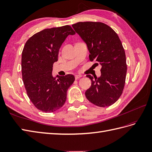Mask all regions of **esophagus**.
Wrapping results in <instances>:
<instances>
[{
  "label": "esophagus",
  "mask_w": 152,
  "mask_h": 152,
  "mask_svg": "<svg viewBox=\"0 0 152 152\" xmlns=\"http://www.w3.org/2000/svg\"><path fill=\"white\" fill-rule=\"evenodd\" d=\"M82 77V76L80 75H75V79L77 80V79L80 78V77Z\"/></svg>",
  "instance_id": "34e87169"
}]
</instances>
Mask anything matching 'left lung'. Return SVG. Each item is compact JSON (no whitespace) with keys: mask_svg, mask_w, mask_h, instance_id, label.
<instances>
[{"mask_svg":"<svg viewBox=\"0 0 152 152\" xmlns=\"http://www.w3.org/2000/svg\"><path fill=\"white\" fill-rule=\"evenodd\" d=\"M86 43L89 60L102 65L99 77L87 75L91 86L85 92L87 99L96 106L109 107L118 100L125 83L126 55L120 39L110 26L100 22H80L72 25Z\"/></svg>","mask_w":152,"mask_h":152,"instance_id":"8db88e82","label":"left lung"}]
</instances>
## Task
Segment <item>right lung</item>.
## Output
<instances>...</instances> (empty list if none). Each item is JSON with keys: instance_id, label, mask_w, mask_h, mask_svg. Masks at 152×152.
Returning a JSON list of instances; mask_svg holds the SVG:
<instances>
[{"instance_id": "obj_1", "label": "right lung", "mask_w": 152, "mask_h": 152, "mask_svg": "<svg viewBox=\"0 0 152 152\" xmlns=\"http://www.w3.org/2000/svg\"><path fill=\"white\" fill-rule=\"evenodd\" d=\"M75 33L69 25L45 29L30 37L23 49L22 76L27 94L34 107L45 113L64 105L68 88L75 80L72 75L58 79L52 75L61 44Z\"/></svg>"}]
</instances>
